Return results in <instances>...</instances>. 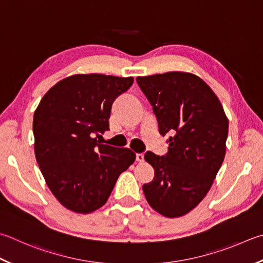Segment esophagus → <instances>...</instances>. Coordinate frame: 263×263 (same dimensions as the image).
<instances>
[{
  "label": "esophagus",
  "mask_w": 263,
  "mask_h": 263,
  "mask_svg": "<svg viewBox=\"0 0 263 263\" xmlns=\"http://www.w3.org/2000/svg\"><path fill=\"white\" fill-rule=\"evenodd\" d=\"M136 159L138 162H144V154H137Z\"/></svg>",
  "instance_id": "34e87169"
}]
</instances>
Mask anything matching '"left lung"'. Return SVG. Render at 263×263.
I'll use <instances>...</instances> for the list:
<instances>
[{
    "label": "left lung",
    "mask_w": 263,
    "mask_h": 263,
    "mask_svg": "<svg viewBox=\"0 0 263 263\" xmlns=\"http://www.w3.org/2000/svg\"><path fill=\"white\" fill-rule=\"evenodd\" d=\"M137 83L153 106L160 133L169 135L165 155L145 154L155 175L142 190L157 213L183 216L212 187L226 156L229 121L216 94L193 73L174 71L138 77Z\"/></svg>",
    "instance_id": "left-lung-1"
}]
</instances>
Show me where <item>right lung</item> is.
Wrapping results in <instances>:
<instances>
[{
    "label": "right lung",
    "instance_id": "add662e5",
    "mask_svg": "<svg viewBox=\"0 0 263 263\" xmlns=\"http://www.w3.org/2000/svg\"><path fill=\"white\" fill-rule=\"evenodd\" d=\"M132 77L73 74L41 99L33 117L34 153L51 193L65 208L89 214L102 207L116 181L136 160L128 148L103 145L115 100Z\"/></svg>",
    "mask_w": 263,
    "mask_h": 263
}]
</instances>
